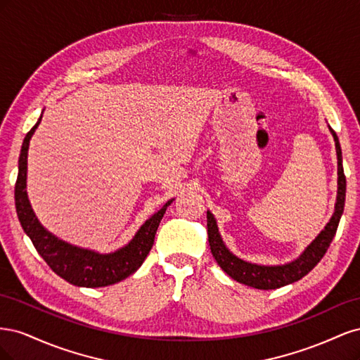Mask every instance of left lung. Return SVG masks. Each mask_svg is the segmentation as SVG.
Returning a JSON list of instances; mask_svg holds the SVG:
<instances>
[{"label":"left lung","mask_w":360,"mask_h":360,"mask_svg":"<svg viewBox=\"0 0 360 360\" xmlns=\"http://www.w3.org/2000/svg\"><path fill=\"white\" fill-rule=\"evenodd\" d=\"M329 129L335 139V147H336V155H338V197L335 204V213L332 216L330 222L326 225V228L319 234V237L315 238V240L307 248V250H304L296 261H292V263L285 266L270 267V266L250 264L240 258H237L225 248L222 238L219 236V231H217V225L213 214L210 212H207V233H209V243H210L212 254L216 259V263L219 264L225 274L230 275L234 281L258 290H275L279 287L292 284V282H296L302 279L304 275H308L309 271L320 263V259L324 257V254L328 252L344 212L345 188H347L340 141H338L335 130L330 126Z\"/></svg>","instance_id":"8db88e82"}]
</instances>
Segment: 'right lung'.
<instances>
[{"label": "right lung", "mask_w": 360, "mask_h": 360, "mask_svg": "<svg viewBox=\"0 0 360 360\" xmlns=\"http://www.w3.org/2000/svg\"><path fill=\"white\" fill-rule=\"evenodd\" d=\"M40 120L41 117L39 118L36 126L27 134L22 148H20L18 180L15 184V205L19 222L22 225L27 236L31 238L40 257L64 281L70 282L73 285L86 288L117 284V282L126 279L129 275L135 274L141 264L144 263L151 248H153L158 226L172 200H169L158 213L146 221V224L139 228V231L132 238V242L118 249L114 254L102 255L93 252V250L81 249L58 240L56 236L48 233L39 224L34 212L31 209L25 191L28 146Z\"/></svg>", "instance_id": "right-lung-1"}]
</instances>
